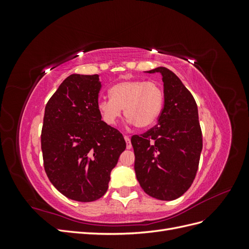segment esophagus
Masks as SVG:
<instances>
[{"label":"esophagus","mask_w":249,"mask_h":249,"mask_svg":"<svg viewBox=\"0 0 249 249\" xmlns=\"http://www.w3.org/2000/svg\"><path fill=\"white\" fill-rule=\"evenodd\" d=\"M124 140L126 142V148L131 149L132 148V143H131V139L129 136H124Z\"/></svg>","instance_id":"34e87169"}]
</instances>
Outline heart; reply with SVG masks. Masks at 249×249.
I'll return each mask as SVG.
<instances>
[{
	"instance_id": "heart-1",
	"label": "heart",
	"mask_w": 249,
	"mask_h": 249,
	"mask_svg": "<svg viewBox=\"0 0 249 249\" xmlns=\"http://www.w3.org/2000/svg\"><path fill=\"white\" fill-rule=\"evenodd\" d=\"M111 99L97 102V110L105 123L114 125L124 115L138 129H147L159 119L164 105L162 88L152 81L127 80L109 90Z\"/></svg>"
}]
</instances>
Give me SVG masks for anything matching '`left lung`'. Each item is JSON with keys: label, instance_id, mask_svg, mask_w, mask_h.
Instances as JSON below:
<instances>
[{"label": "left lung", "instance_id": "left-lung-1", "mask_svg": "<svg viewBox=\"0 0 249 249\" xmlns=\"http://www.w3.org/2000/svg\"><path fill=\"white\" fill-rule=\"evenodd\" d=\"M164 86V107L158 124L131 139L135 172L146 194L160 200L177 199L196 176L202 149L197 105L175 72L157 67Z\"/></svg>", "mask_w": 249, "mask_h": 249}]
</instances>
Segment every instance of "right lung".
Returning a JSON list of instances; mask_svg holds the SVG:
<instances>
[{"label":"right lung","mask_w":249,"mask_h":249,"mask_svg":"<svg viewBox=\"0 0 249 249\" xmlns=\"http://www.w3.org/2000/svg\"><path fill=\"white\" fill-rule=\"evenodd\" d=\"M101 87L99 74H71L44 110V170L60 193L82 202L107 192L110 173L126 146L123 134L102 120Z\"/></svg>","instance_id":"right-lung-1"}]
</instances>
